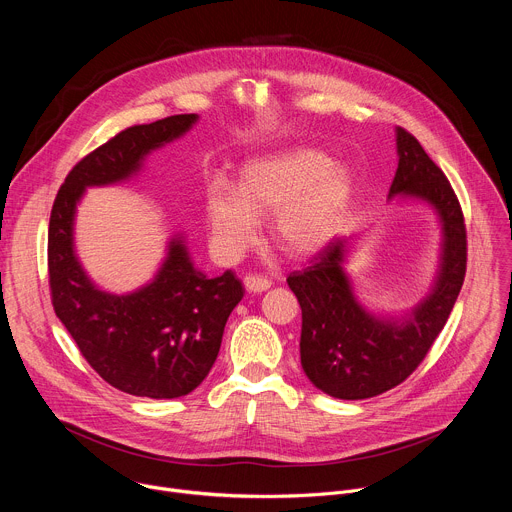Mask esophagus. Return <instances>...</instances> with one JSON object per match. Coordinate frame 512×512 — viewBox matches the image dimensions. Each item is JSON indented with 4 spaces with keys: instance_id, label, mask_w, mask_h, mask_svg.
<instances>
[{
    "instance_id": "obj_1",
    "label": "esophagus",
    "mask_w": 512,
    "mask_h": 512,
    "mask_svg": "<svg viewBox=\"0 0 512 512\" xmlns=\"http://www.w3.org/2000/svg\"><path fill=\"white\" fill-rule=\"evenodd\" d=\"M243 283H245V289L251 291V294H261V291L271 287V281L261 275H245Z\"/></svg>"
}]
</instances>
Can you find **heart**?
<instances>
[{
    "label": "heart",
    "mask_w": 512,
    "mask_h": 512,
    "mask_svg": "<svg viewBox=\"0 0 512 512\" xmlns=\"http://www.w3.org/2000/svg\"><path fill=\"white\" fill-rule=\"evenodd\" d=\"M352 176L310 148H294L251 160L237 188L214 178L206 190L204 216L214 253L239 259L255 245L261 218L273 216V237L291 255L308 257L338 235L352 200Z\"/></svg>",
    "instance_id": "b5f03b06"
}]
</instances>
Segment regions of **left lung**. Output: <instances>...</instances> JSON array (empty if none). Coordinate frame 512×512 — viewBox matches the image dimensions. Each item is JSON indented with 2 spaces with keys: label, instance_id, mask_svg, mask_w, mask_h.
<instances>
[{
  "label": "left lung",
  "instance_id": "1",
  "mask_svg": "<svg viewBox=\"0 0 512 512\" xmlns=\"http://www.w3.org/2000/svg\"><path fill=\"white\" fill-rule=\"evenodd\" d=\"M395 143L399 160L387 200L431 208L440 227L425 296L393 312L362 304L346 271L360 233L334 237L308 269L287 277L302 308V369L316 389L336 399H369L403 383L446 326L466 275L464 216L448 178L405 129L395 127Z\"/></svg>",
  "mask_w": 512,
  "mask_h": 512
}]
</instances>
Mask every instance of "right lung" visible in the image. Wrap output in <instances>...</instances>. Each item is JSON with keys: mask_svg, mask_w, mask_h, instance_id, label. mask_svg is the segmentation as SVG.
<instances>
[{"mask_svg": "<svg viewBox=\"0 0 512 512\" xmlns=\"http://www.w3.org/2000/svg\"><path fill=\"white\" fill-rule=\"evenodd\" d=\"M198 119L196 113L172 115L121 131L70 170L50 214L54 312L99 377L135 397L176 399L194 391L210 373L245 289L233 271L202 273L178 231L150 281L125 294L107 291L77 255V210L89 188L137 178L145 160L184 137Z\"/></svg>", "mask_w": 512, "mask_h": 512, "instance_id": "1", "label": "right lung"}]
</instances>
